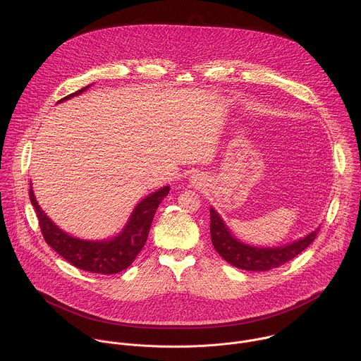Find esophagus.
Here are the masks:
<instances>
[{"label": "esophagus", "mask_w": 361, "mask_h": 361, "mask_svg": "<svg viewBox=\"0 0 361 361\" xmlns=\"http://www.w3.org/2000/svg\"><path fill=\"white\" fill-rule=\"evenodd\" d=\"M192 183H199V179H197V176H192Z\"/></svg>", "instance_id": "obj_1"}]
</instances>
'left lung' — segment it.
<instances>
[{"label": "left lung", "instance_id": "8db88e82", "mask_svg": "<svg viewBox=\"0 0 361 361\" xmlns=\"http://www.w3.org/2000/svg\"><path fill=\"white\" fill-rule=\"evenodd\" d=\"M209 219L211 242L218 255L233 267L247 271H268L271 268L283 265L285 262L300 255L306 247H309L319 231V228H317L306 238L299 239L290 245L265 249L245 245L233 238L214 208H209Z\"/></svg>", "mask_w": 361, "mask_h": 361}]
</instances>
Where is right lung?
I'll return each mask as SVG.
<instances>
[{
	"label": "right lung",
	"instance_id": "right-lung-1",
	"mask_svg": "<svg viewBox=\"0 0 361 361\" xmlns=\"http://www.w3.org/2000/svg\"><path fill=\"white\" fill-rule=\"evenodd\" d=\"M89 87L90 85L61 99L58 103L78 96ZM168 193L169 186H165L143 199L133 209L122 232L109 240L102 242L82 240L69 236L61 231L39 207L32 186L29 190V197L36 209L43 238L54 252L79 269L93 274L111 275L126 269L145 247L155 211Z\"/></svg>",
	"mask_w": 361,
	"mask_h": 361
}]
</instances>
